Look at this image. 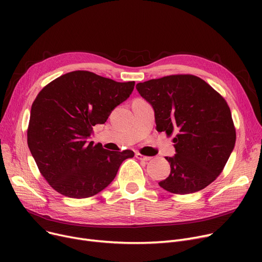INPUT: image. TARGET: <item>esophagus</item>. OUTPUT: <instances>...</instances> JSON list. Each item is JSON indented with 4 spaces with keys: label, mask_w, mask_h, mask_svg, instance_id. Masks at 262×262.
Instances as JSON below:
<instances>
[{
    "label": "esophagus",
    "mask_w": 262,
    "mask_h": 262,
    "mask_svg": "<svg viewBox=\"0 0 262 262\" xmlns=\"http://www.w3.org/2000/svg\"><path fill=\"white\" fill-rule=\"evenodd\" d=\"M136 157L138 158L139 160H143V161H148V160L152 159V157H149V156H145V155H142L141 153H136Z\"/></svg>",
    "instance_id": "esophagus-1"
}]
</instances>
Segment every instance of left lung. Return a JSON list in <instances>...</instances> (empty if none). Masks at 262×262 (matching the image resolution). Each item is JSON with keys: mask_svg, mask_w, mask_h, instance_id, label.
<instances>
[{"mask_svg": "<svg viewBox=\"0 0 262 262\" xmlns=\"http://www.w3.org/2000/svg\"><path fill=\"white\" fill-rule=\"evenodd\" d=\"M136 88L154 108L157 132L176 134V154L166 157L171 173L159 186L174 194H189L215 181L236 143V128L223 96L191 74L149 79Z\"/></svg>", "mask_w": 262, "mask_h": 262, "instance_id": "8db88e82", "label": "left lung"}]
</instances>
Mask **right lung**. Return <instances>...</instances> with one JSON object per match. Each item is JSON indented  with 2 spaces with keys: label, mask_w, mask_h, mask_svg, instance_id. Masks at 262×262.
<instances>
[{
  "label": "right lung",
  "mask_w": 262,
  "mask_h": 262,
  "mask_svg": "<svg viewBox=\"0 0 262 262\" xmlns=\"http://www.w3.org/2000/svg\"><path fill=\"white\" fill-rule=\"evenodd\" d=\"M135 81L119 82L89 71L63 74L42 88L32 105L27 144L49 185L60 194L86 199L114 181L130 149L114 152L89 140L125 101Z\"/></svg>",
  "instance_id": "1"
}]
</instances>
